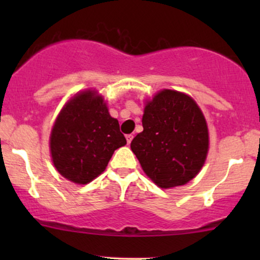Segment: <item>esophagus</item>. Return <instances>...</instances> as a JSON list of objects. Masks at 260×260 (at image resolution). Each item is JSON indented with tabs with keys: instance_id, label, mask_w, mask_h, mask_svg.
<instances>
[{
	"instance_id": "obj_1",
	"label": "esophagus",
	"mask_w": 260,
	"mask_h": 260,
	"mask_svg": "<svg viewBox=\"0 0 260 260\" xmlns=\"http://www.w3.org/2000/svg\"><path fill=\"white\" fill-rule=\"evenodd\" d=\"M126 139H127V144H131V142H132L133 139V134H127Z\"/></svg>"
}]
</instances>
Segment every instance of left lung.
I'll return each mask as SVG.
<instances>
[{
  "instance_id": "1",
  "label": "left lung",
  "mask_w": 260,
  "mask_h": 260,
  "mask_svg": "<svg viewBox=\"0 0 260 260\" xmlns=\"http://www.w3.org/2000/svg\"><path fill=\"white\" fill-rule=\"evenodd\" d=\"M143 132L131 149L144 174L164 189L183 186L201 172L209 151L204 113L186 92L162 89L144 103Z\"/></svg>"
}]
</instances>
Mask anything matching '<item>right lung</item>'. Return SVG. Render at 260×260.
<instances>
[{"mask_svg":"<svg viewBox=\"0 0 260 260\" xmlns=\"http://www.w3.org/2000/svg\"><path fill=\"white\" fill-rule=\"evenodd\" d=\"M120 124L96 89H84L64 104L50 134V155L66 180L86 184L105 171L116 149L126 145Z\"/></svg>","mask_w":260,"mask_h":260,"instance_id":"1","label":"right lung"}]
</instances>
